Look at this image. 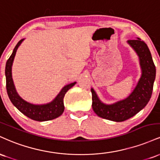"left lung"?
<instances>
[{"mask_svg":"<svg viewBox=\"0 0 160 160\" xmlns=\"http://www.w3.org/2000/svg\"><path fill=\"white\" fill-rule=\"evenodd\" d=\"M138 56L141 70V78L136 86L127 98L115 103L104 104L92 88V109L98 117L115 122H122L131 118L149 102L156 78V67L149 48L140 38L127 41Z\"/></svg>","mask_w":160,"mask_h":160,"instance_id":"obj_1","label":"left lung"}]
</instances>
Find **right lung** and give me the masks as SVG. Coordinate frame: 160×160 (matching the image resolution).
I'll return each mask as SVG.
<instances>
[{
	"instance_id": "1",
	"label": "right lung",
	"mask_w": 160,
	"mask_h": 160,
	"mask_svg": "<svg viewBox=\"0 0 160 160\" xmlns=\"http://www.w3.org/2000/svg\"><path fill=\"white\" fill-rule=\"evenodd\" d=\"M24 40L25 39L23 38V39L19 40V43L16 44L13 51H12V55L6 63L5 76H6L7 94H8L9 98H10L12 104L24 115L29 117L32 120L43 122V121H48L56 119L59 116H61L64 112V110H65L63 99L65 93L72 86H74L77 82H71V83L65 85L61 89V91L58 92V94L56 95V98L49 103L35 104L30 103V102L23 99L17 92L15 85H14L12 77V66L16 51Z\"/></svg>"
}]
</instances>
